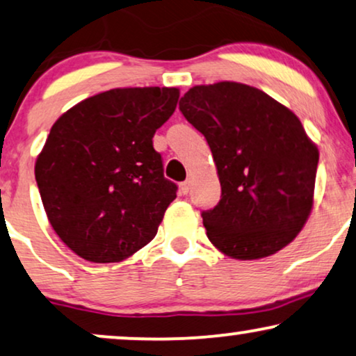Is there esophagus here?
Segmentation results:
<instances>
[{
  "label": "esophagus",
  "mask_w": 356,
  "mask_h": 356,
  "mask_svg": "<svg viewBox=\"0 0 356 356\" xmlns=\"http://www.w3.org/2000/svg\"><path fill=\"white\" fill-rule=\"evenodd\" d=\"M191 179H186V181H183L181 184H179V189H181V193L183 195H188L189 193V189H191Z\"/></svg>",
  "instance_id": "obj_1"
}]
</instances>
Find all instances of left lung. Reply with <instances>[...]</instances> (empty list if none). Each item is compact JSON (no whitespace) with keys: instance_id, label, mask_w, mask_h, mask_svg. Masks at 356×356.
Returning <instances> with one entry per match:
<instances>
[{"instance_id":"1","label":"left lung","mask_w":356,"mask_h":356,"mask_svg":"<svg viewBox=\"0 0 356 356\" xmlns=\"http://www.w3.org/2000/svg\"><path fill=\"white\" fill-rule=\"evenodd\" d=\"M179 111L211 147L219 204L202 212L207 238L235 260H258L296 238L314 206L319 150L301 121L258 88L197 85Z\"/></svg>"}]
</instances>
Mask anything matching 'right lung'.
<instances>
[{"label": "right lung", "mask_w": 356, "mask_h": 356, "mask_svg": "<svg viewBox=\"0 0 356 356\" xmlns=\"http://www.w3.org/2000/svg\"><path fill=\"white\" fill-rule=\"evenodd\" d=\"M178 98V88H114L50 129L35 181L55 234L83 260L122 261L156 235L177 184L163 177L152 138Z\"/></svg>", "instance_id": "obj_1"}]
</instances>
